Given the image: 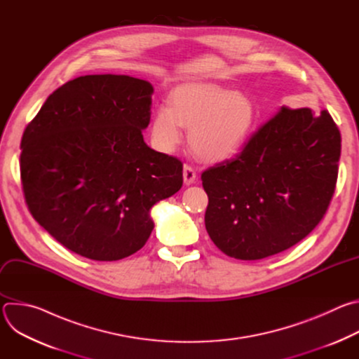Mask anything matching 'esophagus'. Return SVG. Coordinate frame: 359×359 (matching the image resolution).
Masks as SVG:
<instances>
[{"label": "esophagus", "mask_w": 359, "mask_h": 359, "mask_svg": "<svg viewBox=\"0 0 359 359\" xmlns=\"http://www.w3.org/2000/svg\"><path fill=\"white\" fill-rule=\"evenodd\" d=\"M196 179H197V176H196L194 169L191 166H189V165H184L183 166V182H184V184L186 186L193 184L196 182Z\"/></svg>", "instance_id": "1"}]
</instances>
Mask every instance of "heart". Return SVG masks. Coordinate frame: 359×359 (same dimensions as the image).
<instances>
[{
    "label": "heart",
    "instance_id": "1",
    "mask_svg": "<svg viewBox=\"0 0 359 359\" xmlns=\"http://www.w3.org/2000/svg\"><path fill=\"white\" fill-rule=\"evenodd\" d=\"M257 111L252 100L210 83H184L172 92V107L162 104L153 114L150 135L159 150L170 153L190 129L189 143L198 158L224 162L234 158L250 139Z\"/></svg>",
    "mask_w": 359,
    "mask_h": 359
}]
</instances>
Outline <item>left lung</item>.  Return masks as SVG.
<instances>
[{
  "mask_svg": "<svg viewBox=\"0 0 359 359\" xmlns=\"http://www.w3.org/2000/svg\"><path fill=\"white\" fill-rule=\"evenodd\" d=\"M339 156L341 133L327 111L283 107L234 159L203 172L210 238L237 260L292 247L324 217Z\"/></svg>",
  "mask_w": 359,
  "mask_h": 359,
  "instance_id": "obj_1",
  "label": "left lung"
}]
</instances>
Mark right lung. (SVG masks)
I'll use <instances>...</instances> for the list:
<instances>
[{"instance_id": "1", "label": "right lung", "mask_w": 359, "mask_h": 359, "mask_svg": "<svg viewBox=\"0 0 359 359\" xmlns=\"http://www.w3.org/2000/svg\"><path fill=\"white\" fill-rule=\"evenodd\" d=\"M153 86L128 75H85L50 93L21 140L32 217L82 257L115 262L140 250L150 209L183 184L179 159L150 149Z\"/></svg>"}]
</instances>
